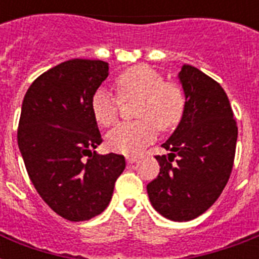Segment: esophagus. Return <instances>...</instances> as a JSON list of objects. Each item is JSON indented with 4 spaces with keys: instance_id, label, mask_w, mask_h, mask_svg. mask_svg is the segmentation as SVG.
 I'll return each mask as SVG.
<instances>
[{
    "instance_id": "1",
    "label": "esophagus",
    "mask_w": 259,
    "mask_h": 259,
    "mask_svg": "<svg viewBox=\"0 0 259 259\" xmlns=\"http://www.w3.org/2000/svg\"><path fill=\"white\" fill-rule=\"evenodd\" d=\"M126 161H127V164H134V162L138 161V157H136V156H127Z\"/></svg>"
}]
</instances>
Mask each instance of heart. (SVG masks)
Masks as SVG:
<instances>
[{"label": "heart", "mask_w": 259, "mask_h": 259, "mask_svg": "<svg viewBox=\"0 0 259 259\" xmlns=\"http://www.w3.org/2000/svg\"><path fill=\"white\" fill-rule=\"evenodd\" d=\"M122 101L138 99L136 117L140 121L121 123L106 136L111 150L123 154H137L154 141L157 127L169 130L184 114L185 98L181 87L166 82L158 71L145 64L130 67L115 79ZM121 100L107 89H98L91 99V110L98 123L111 126L118 119Z\"/></svg>", "instance_id": "heart-1"}]
</instances>
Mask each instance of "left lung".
<instances>
[{
    "instance_id": "left-lung-1",
    "label": "left lung",
    "mask_w": 259,
    "mask_h": 259,
    "mask_svg": "<svg viewBox=\"0 0 259 259\" xmlns=\"http://www.w3.org/2000/svg\"><path fill=\"white\" fill-rule=\"evenodd\" d=\"M177 76L184 91V114L161 145L169 153L156 156L160 173L146 189L158 213L188 222L204 213L227 184L238 127L219 83L189 64H183Z\"/></svg>"
}]
</instances>
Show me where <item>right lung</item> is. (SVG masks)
Segmentation results:
<instances>
[{
    "instance_id": "right-lung-1",
    "label": "right lung",
    "mask_w": 259,
    "mask_h": 259,
    "mask_svg": "<svg viewBox=\"0 0 259 259\" xmlns=\"http://www.w3.org/2000/svg\"><path fill=\"white\" fill-rule=\"evenodd\" d=\"M109 63L72 59L34 80L21 106L17 142L41 199L62 218L89 221L105 211L126 166L121 154L97 153L102 142L91 99Z\"/></svg>"
}]
</instances>
